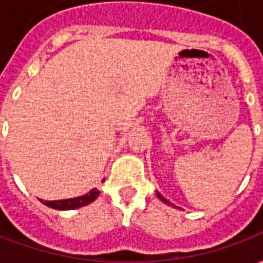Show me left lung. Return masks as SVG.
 Here are the masks:
<instances>
[{
    "label": "left lung",
    "instance_id": "1",
    "mask_svg": "<svg viewBox=\"0 0 263 263\" xmlns=\"http://www.w3.org/2000/svg\"><path fill=\"white\" fill-rule=\"evenodd\" d=\"M156 194H158V197H159L160 200L163 201V203H165V204H171V203H169V201H167V200H166L165 197H163V196H160V193H156Z\"/></svg>",
    "mask_w": 263,
    "mask_h": 263
}]
</instances>
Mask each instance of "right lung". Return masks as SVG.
<instances>
[{"instance_id":"obj_1","label":"right lung","mask_w":263,"mask_h":263,"mask_svg":"<svg viewBox=\"0 0 263 263\" xmlns=\"http://www.w3.org/2000/svg\"><path fill=\"white\" fill-rule=\"evenodd\" d=\"M98 194H100V192H98L97 189H92L88 193L84 194V196H80V197L66 198V200H56V201H46V200H41V201H42L45 205L50 207V209L73 210L79 209V207H84L87 204H90L98 197Z\"/></svg>"}]
</instances>
